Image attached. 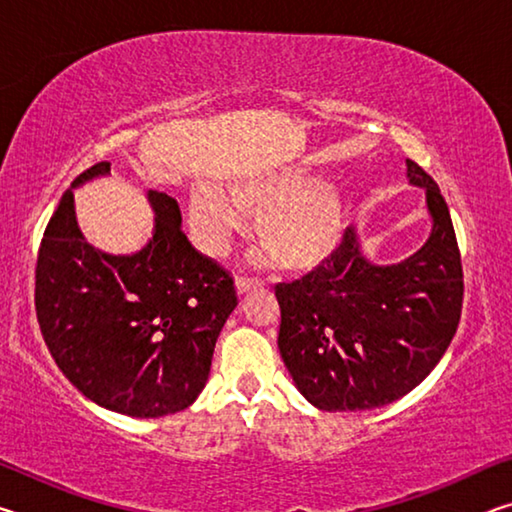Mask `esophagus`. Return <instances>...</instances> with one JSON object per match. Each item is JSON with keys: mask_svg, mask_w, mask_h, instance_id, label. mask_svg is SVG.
<instances>
[{"mask_svg": "<svg viewBox=\"0 0 512 512\" xmlns=\"http://www.w3.org/2000/svg\"><path fill=\"white\" fill-rule=\"evenodd\" d=\"M235 287H237V293H239V296H244V293H248L250 289L262 287V282H259V280H248V277H237Z\"/></svg>", "mask_w": 512, "mask_h": 512, "instance_id": "34e87169", "label": "esophagus"}]
</instances>
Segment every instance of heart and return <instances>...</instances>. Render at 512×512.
<instances>
[{
	"label": "heart",
	"instance_id": "1",
	"mask_svg": "<svg viewBox=\"0 0 512 512\" xmlns=\"http://www.w3.org/2000/svg\"><path fill=\"white\" fill-rule=\"evenodd\" d=\"M255 216L253 232L266 262L289 273H309L336 253L343 237V194L336 183L284 167L241 178L228 196L198 185L189 198V225L210 255H223L230 237Z\"/></svg>",
	"mask_w": 512,
	"mask_h": 512
}]
</instances>
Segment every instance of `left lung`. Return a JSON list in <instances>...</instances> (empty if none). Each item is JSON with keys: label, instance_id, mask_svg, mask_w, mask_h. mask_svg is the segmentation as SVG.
Segmentation results:
<instances>
[{"label": "left lung", "instance_id": "obj_1", "mask_svg": "<svg viewBox=\"0 0 512 512\" xmlns=\"http://www.w3.org/2000/svg\"><path fill=\"white\" fill-rule=\"evenodd\" d=\"M424 189L431 235L397 264L363 255L354 228L316 271L277 284V348L298 391L320 411L379 409L406 393L443 359L463 307V266L452 216L438 185L406 160Z\"/></svg>", "mask_w": 512, "mask_h": 512}]
</instances>
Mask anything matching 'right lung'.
Returning a JSON list of instances; mask_svg holds the SVG:
<instances>
[{
  "instance_id": "1",
  "label": "right lung",
  "mask_w": 512,
  "mask_h": 512,
  "mask_svg": "<svg viewBox=\"0 0 512 512\" xmlns=\"http://www.w3.org/2000/svg\"><path fill=\"white\" fill-rule=\"evenodd\" d=\"M108 173L110 162L94 164L60 198L38 253L36 314L56 366L88 400L162 418L201 395L237 291L189 244L176 198L155 189L146 192L155 214L149 244L131 255L88 244L74 189Z\"/></svg>"
}]
</instances>
